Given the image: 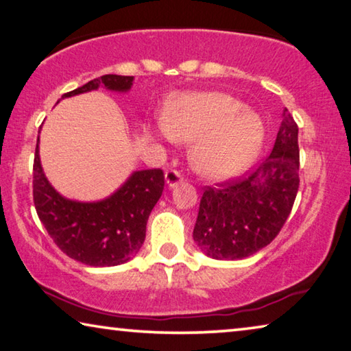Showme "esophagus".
<instances>
[{"instance_id":"1","label":"esophagus","mask_w":351,"mask_h":351,"mask_svg":"<svg viewBox=\"0 0 351 351\" xmlns=\"http://www.w3.org/2000/svg\"><path fill=\"white\" fill-rule=\"evenodd\" d=\"M165 179H166V183H168L169 188H174L176 185H179L180 182H183L185 177H183L180 171L168 169V171H166V174H165Z\"/></svg>"}]
</instances>
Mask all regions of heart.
I'll return each mask as SVG.
<instances>
[{"instance_id":"heart-1","label":"heart","mask_w":351,"mask_h":351,"mask_svg":"<svg viewBox=\"0 0 351 351\" xmlns=\"http://www.w3.org/2000/svg\"><path fill=\"white\" fill-rule=\"evenodd\" d=\"M172 140L194 141L189 160L199 174L225 179L253 162L263 141V123L236 97L197 92L176 98L163 117Z\"/></svg>"}]
</instances>
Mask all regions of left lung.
I'll return each instance as SVG.
<instances>
[{"mask_svg": "<svg viewBox=\"0 0 351 351\" xmlns=\"http://www.w3.org/2000/svg\"><path fill=\"white\" fill-rule=\"evenodd\" d=\"M298 132L285 108L271 154L251 174L205 186L193 237L206 256L245 259L279 234L299 189Z\"/></svg>", "mask_w": 351, "mask_h": 351, "instance_id": "8db88e82", "label": "left lung"}]
</instances>
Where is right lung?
<instances>
[{
  "label": "right lung",
  "instance_id": "obj_1",
  "mask_svg": "<svg viewBox=\"0 0 351 351\" xmlns=\"http://www.w3.org/2000/svg\"><path fill=\"white\" fill-rule=\"evenodd\" d=\"M134 77L101 75L64 97L104 86L129 90ZM165 186L163 171H137L110 197L94 204L67 200L55 191L43 172L38 140L34 158V204L41 223L55 245L71 259L89 267H114L131 261L146 236V222Z\"/></svg>",
  "mask_w": 351,
  "mask_h": 351
}]
</instances>
